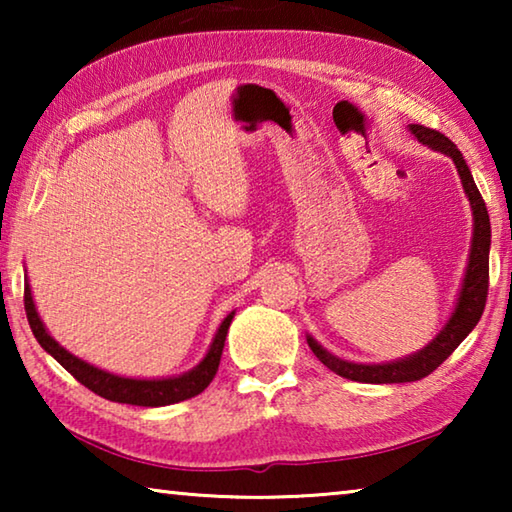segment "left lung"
<instances>
[{
  "instance_id": "1",
  "label": "left lung",
  "mask_w": 512,
  "mask_h": 512,
  "mask_svg": "<svg viewBox=\"0 0 512 512\" xmlns=\"http://www.w3.org/2000/svg\"><path fill=\"white\" fill-rule=\"evenodd\" d=\"M409 131L420 144L429 146V149L438 153H445L447 158H452V162L456 164V171L458 176H461L465 196L472 207V246H470V255H467L463 284H461V291H458L452 316L447 318L443 329H440V332L433 336L422 350L409 354V357L384 361V363L345 361L341 357H336V354L327 352L323 345L314 339V336L307 334L309 348L323 366H327L329 370L345 379L361 381V384H404V381H418L422 377L431 375V372L436 370L440 363H443L449 354L463 343V339L472 332L476 323H479L485 307V298H488L490 216H488V210H485V203L479 194V189H476L470 167L465 164L463 153L456 149V144L443 133L420 124H409Z\"/></svg>"
}]
</instances>
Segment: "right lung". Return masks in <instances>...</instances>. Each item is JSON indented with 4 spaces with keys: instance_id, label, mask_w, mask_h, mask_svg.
<instances>
[{
    "instance_id": "1",
    "label": "right lung",
    "mask_w": 512,
    "mask_h": 512,
    "mask_svg": "<svg viewBox=\"0 0 512 512\" xmlns=\"http://www.w3.org/2000/svg\"><path fill=\"white\" fill-rule=\"evenodd\" d=\"M24 309H27V318H29L33 336H36L38 343L45 348V352H49L60 366H63L67 372H72V375L79 379L85 388H90L92 393L106 397L110 402L133 404V406H167V404L183 402V400H189V397L203 393L205 388L210 386V381L214 379L216 370H219L225 336H228L230 323L232 318H235V311H230V314L223 318V323L214 334V341L210 343V350L205 352V357L198 361L192 370H187L183 375H176V377L137 379V377H124V375H115V372L101 370L88 361L74 357L69 350H65L63 345H60L54 336L47 332L45 323L40 320L36 302H33V296H31L29 282L24 284Z\"/></svg>"
}]
</instances>
